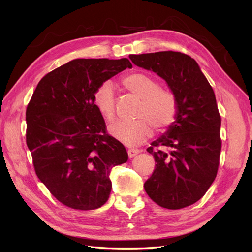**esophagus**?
<instances>
[{
	"label": "esophagus",
	"instance_id": "obj_1",
	"mask_svg": "<svg viewBox=\"0 0 252 252\" xmlns=\"http://www.w3.org/2000/svg\"><path fill=\"white\" fill-rule=\"evenodd\" d=\"M127 152H128V157L129 158H133L135 155L139 154L140 150L139 149H134V148H128Z\"/></svg>",
	"mask_w": 252,
	"mask_h": 252
}]
</instances>
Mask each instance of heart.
I'll return each instance as SVG.
<instances>
[{"label":"heart","mask_w":252,"mask_h":252,"mask_svg":"<svg viewBox=\"0 0 252 252\" xmlns=\"http://www.w3.org/2000/svg\"><path fill=\"white\" fill-rule=\"evenodd\" d=\"M129 93L141 98L132 122H120L109 128L114 139L127 146H136L156 131H164L175 121L178 114L177 96L171 90L161 87L158 80L144 72H133L122 79ZM98 113L108 122L116 118V93L109 82H104L94 94Z\"/></svg>","instance_id":"heart-1"}]
</instances>
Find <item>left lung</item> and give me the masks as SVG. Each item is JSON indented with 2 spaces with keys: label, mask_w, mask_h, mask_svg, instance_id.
<instances>
[{
  "label": "left lung",
  "mask_w": 252,
  "mask_h": 252,
  "mask_svg": "<svg viewBox=\"0 0 252 252\" xmlns=\"http://www.w3.org/2000/svg\"><path fill=\"white\" fill-rule=\"evenodd\" d=\"M132 63L163 78L177 96L178 114L147 151L156 167L144 188L161 207L194 204L215 181L222 148L216 95L195 61L178 51L129 56Z\"/></svg>",
  "instance_id": "1"
}]
</instances>
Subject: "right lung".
<instances>
[{
  "mask_svg": "<svg viewBox=\"0 0 252 252\" xmlns=\"http://www.w3.org/2000/svg\"><path fill=\"white\" fill-rule=\"evenodd\" d=\"M130 61L75 59L44 75L26 109V144L37 178L72 209L107 202L112 167L127 162L124 145L107 133L94 103L102 83Z\"/></svg>",
  "mask_w": 252,
  "mask_h": 252,
  "instance_id": "obj_1",
  "label": "right lung"
}]
</instances>
